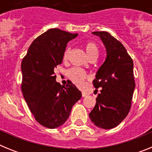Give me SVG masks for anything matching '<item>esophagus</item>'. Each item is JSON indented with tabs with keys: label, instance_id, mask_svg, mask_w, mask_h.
<instances>
[{
	"label": "esophagus",
	"instance_id": "1",
	"mask_svg": "<svg viewBox=\"0 0 152 152\" xmlns=\"http://www.w3.org/2000/svg\"><path fill=\"white\" fill-rule=\"evenodd\" d=\"M88 96V94H87V93L82 92V96H83V97H85V96Z\"/></svg>",
	"mask_w": 152,
	"mask_h": 152
}]
</instances>
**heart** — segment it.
<instances>
[{
	"instance_id": "b5f03b06",
	"label": "heart",
	"mask_w": 152,
	"mask_h": 152,
	"mask_svg": "<svg viewBox=\"0 0 152 152\" xmlns=\"http://www.w3.org/2000/svg\"><path fill=\"white\" fill-rule=\"evenodd\" d=\"M84 48L89 59L91 58H97L98 54H99V46L96 42L91 41V40L87 41L84 44ZM70 52H71V49L69 47H67L63 54V59H68ZM68 76L70 80L78 87H82L84 85V82L86 79V75L82 70L79 68H72L68 71Z\"/></svg>"
}]
</instances>
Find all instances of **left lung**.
Masks as SVG:
<instances>
[{
  "instance_id": "8db88e82",
  "label": "left lung",
  "mask_w": 152,
  "mask_h": 152,
  "mask_svg": "<svg viewBox=\"0 0 152 152\" xmlns=\"http://www.w3.org/2000/svg\"><path fill=\"white\" fill-rule=\"evenodd\" d=\"M106 47L107 58L96 72L93 84L100 93L89 116L95 126L109 129L116 127L128 115L135 83L133 61L123 44L107 32H93Z\"/></svg>"
}]
</instances>
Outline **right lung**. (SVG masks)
<instances>
[{
    "label": "right lung",
    "mask_w": 152,
    "mask_h": 152,
    "mask_svg": "<svg viewBox=\"0 0 152 152\" xmlns=\"http://www.w3.org/2000/svg\"><path fill=\"white\" fill-rule=\"evenodd\" d=\"M77 35L49 29L34 39L21 63L23 97L35 119L46 128H57L65 123L81 97V92L71 81L62 87L56 82L55 75L67 43Z\"/></svg>",
    "instance_id": "add662e5"
}]
</instances>
